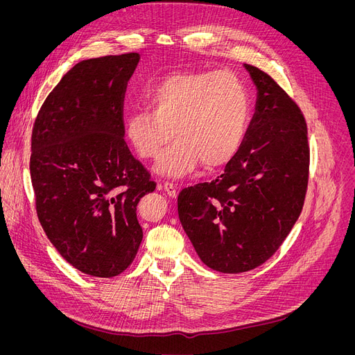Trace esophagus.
Listing matches in <instances>:
<instances>
[{
    "label": "esophagus",
    "mask_w": 355,
    "mask_h": 355,
    "mask_svg": "<svg viewBox=\"0 0 355 355\" xmlns=\"http://www.w3.org/2000/svg\"><path fill=\"white\" fill-rule=\"evenodd\" d=\"M162 189H164V191L170 196V197H177V187H175V184H173V182H162Z\"/></svg>",
    "instance_id": "obj_1"
}]
</instances>
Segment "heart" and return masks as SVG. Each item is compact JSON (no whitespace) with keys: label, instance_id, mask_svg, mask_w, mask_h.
<instances>
[{"label":"heart","instance_id":"b5f03b06","mask_svg":"<svg viewBox=\"0 0 355 355\" xmlns=\"http://www.w3.org/2000/svg\"><path fill=\"white\" fill-rule=\"evenodd\" d=\"M148 112L125 121V135L137 155L154 159L166 142L155 171L181 177L201 161L206 168L227 164L243 142L249 119L248 90L229 70L166 74L144 96Z\"/></svg>","mask_w":355,"mask_h":355}]
</instances>
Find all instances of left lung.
Returning <instances> with one entry per match:
<instances>
[{
    "label": "left lung",
    "mask_w": 355,
    "mask_h": 355,
    "mask_svg": "<svg viewBox=\"0 0 355 355\" xmlns=\"http://www.w3.org/2000/svg\"><path fill=\"white\" fill-rule=\"evenodd\" d=\"M257 87L246 137L225 173L184 189L178 216L204 265L241 273L263 265L300 217L309 177L301 107L268 73L245 64Z\"/></svg>",
    "instance_id": "1"
}]
</instances>
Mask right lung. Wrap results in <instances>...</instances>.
I'll use <instances>...</instances> for the list:
<instances>
[{"label": "right lung", "instance_id": "1", "mask_svg": "<svg viewBox=\"0 0 355 355\" xmlns=\"http://www.w3.org/2000/svg\"><path fill=\"white\" fill-rule=\"evenodd\" d=\"M138 62L125 53L73 66L33 126L37 217L63 259L90 276L132 263L142 241L137 206L157 187L123 139V98Z\"/></svg>", "mask_w": 355, "mask_h": 355}]
</instances>
